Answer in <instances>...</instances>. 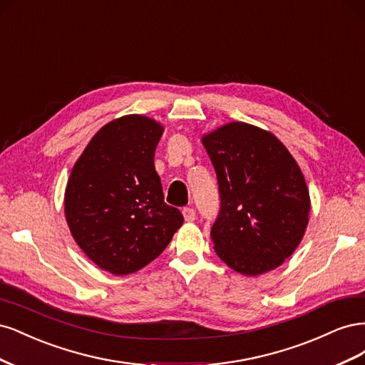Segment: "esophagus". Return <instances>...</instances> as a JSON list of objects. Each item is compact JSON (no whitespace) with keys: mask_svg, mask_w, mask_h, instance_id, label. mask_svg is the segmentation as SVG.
<instances>
[{"mask_svg":"<svg viewBox=\"0 0 365 365\" xmlns=\"http://www.w3.org/2000/svg\"><path fill=\"white\" fill-rule=\"evenodd\" d=\"M182 216L185 222H193L196 219V212L193 208H182Z\"/></svg>","mask_w":365,"mask_h":365,"instance_id":"1","label":"esophagus"}]
</instances>
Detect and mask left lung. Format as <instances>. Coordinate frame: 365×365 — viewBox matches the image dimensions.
<instances>
[{
	"mask_svg": "<svg viewBox=\"0 0 365 365\" xmlns=\"http://www.w3.org/2000/svg\"><path fill=\"white\" fill-rule=\"evenodd\" d=\"M201 141L219 184L220 212L212 227L219 259L244 275L279 268L309 222L302 169L277 137L244 121L222 125Z\"/></svg>",
	"mask_w": 365,
	"mask_h": 365,
	"instance_id": "8db88e82",
	"label": "left lung"
}]
</instances>
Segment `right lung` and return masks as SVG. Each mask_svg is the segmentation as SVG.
<instances>
[{
  "instance_id": "right-lung-1",
  "label": "right lung",
  "mask_w": 365,
  "mask_h": 365,
  "mask_svg": "<svg viewBox=\"0 0 365 365\" xmlns=\"http://www.w3.org/2000/svg\"><path fill=\"white\" fill-rule=\"evenodd\" d=\"M164 128L129 114L88 143L65 187L63 208L76 244L98 268L126 275L146 267L182 225L164 202L153 155Z\"/></svg>"
}]
</instances>
